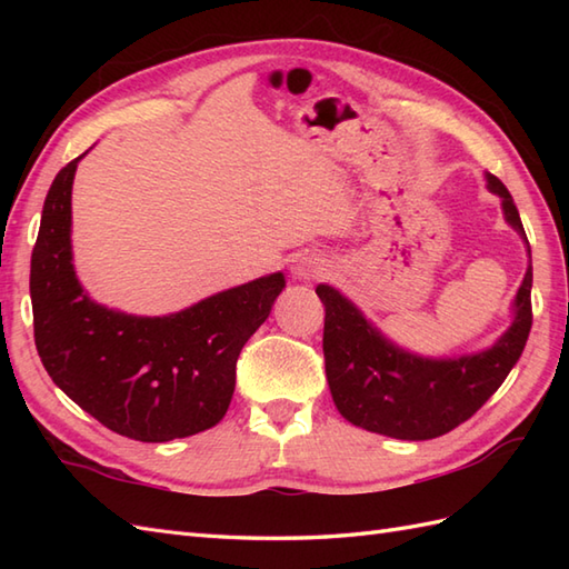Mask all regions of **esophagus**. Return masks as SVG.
Listing matches in <instances>:
<instances>
[{
  "label": "esophagus",
  "instance_id": "esophagus-1",
  "mask_svg": "<svg viewBox=\"0 0 569 569\" xmlns=\"http://www.w3.org/2000/svg\"><path fill=\"white\" fill-rule=\"evenodd\" d=\"M325 273V266L316 257H300L293 263V276L300 281H308V278H320Z\"/></svg>",
  "mask_w": 569,
  "mask_h": 569
}]
</instances>
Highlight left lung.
<instances>
[{
	"label": "left lung",
	"mask_w": 569,
	"mask_h": 569,
	"mask_svg": "<svg viewBox=\"0 0 569 569\" xmlns=\"http://www.w3.org/2000/svg\"><path fill=\"white\" fill-rule=\"evenodd\" d=\"M487 188L501 198V210L518 237L530 244L511 192L487 173ZM533 263L513 298V320L497 342L475 355L432 359L393 345L352 300L320 283L325 306V373L342 418L369 432L396 440H432L455 430L485 406L523 355L530 312Z\"/></svg>",
	"instance_id": "8db88e82"
}]
</instances>
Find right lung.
<instances>
[{
    "label": "right lung",
    "mask_w": 569,
    "mask_h": 569,
    "mask_svg": "<svg viewBox=\"0 0 569 569\" xmlns=\"http://www.w3.org/2000/svg\"><path fill=\"white\" fill-rule=\"evenodd\" d=\"M82 156L48 190L31 253L33 337L48 377L84 413L131 440L168 442L208 430L224 418L241 347L269 318L286 278L261 276L161 318L92 300L70 244Z\"/></svg>",
    "instance_id": "obj_1"
}]
</instances>
